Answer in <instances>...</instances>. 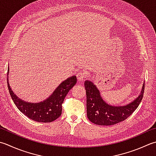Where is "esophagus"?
Returning <instances> with one entry per match:
<instances>
[{
  "instance_id": "34e87169",
  "label": "esophagus",
  "mask_w": 156,
  "mask_h": 156,
  "mask_svg": "<svg viewBox=\"0 0 156 156\" xmlns=\"http://www.w3.org/2000/svg\"><path fill=\"white\" fill-rule=\"evenodd\" d=\"M76 77H77L78 80H83L85 78V74L83 71H79L76 74Z\"/></svg>"
}]
</instances>
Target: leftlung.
<instances>
[{
    "label": "left lung",
    "mask_w": 156,
    "mask_h": 156,
    "mask_svg": "<svg viewBox=\"0 0 156 156\" xmlns=\"http://www.w3.org/2000/svg\"><path fill=\"white\" fill-rule=\"evenodd\" d=\"M87 93V117L91 122L101 126L114 125L126 120L138 108L143 97L145 82L138 97L124 106L108 104L101 96L95 84L90 80L84 82Z\"/></svg>",
    "instance_id": "left-lung-1"
}]
</instances>
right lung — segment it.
<instances>
[{
  "mask_svg": "<svg viewBox=\"0 0 156 156\" xmlns=\"http://www.w3.org/2000/svg\"><path fill=\"white\" fill-rule=\"evenodd\" d=\"M8 69L7 75H9ZM7 84L9 93L18 109L30 119L39 122H51L62 115V103L69 90L74 86L77 78L72 76L61 83L53 94L43 101L39 103H30L20 99L15 95L9 84Z\"/></svg>",
  "mask_w": 156,
  "mask_h": 156,
  "instance_id": "right-lung-1",
  "label": "right lung"
}]
</instances>
